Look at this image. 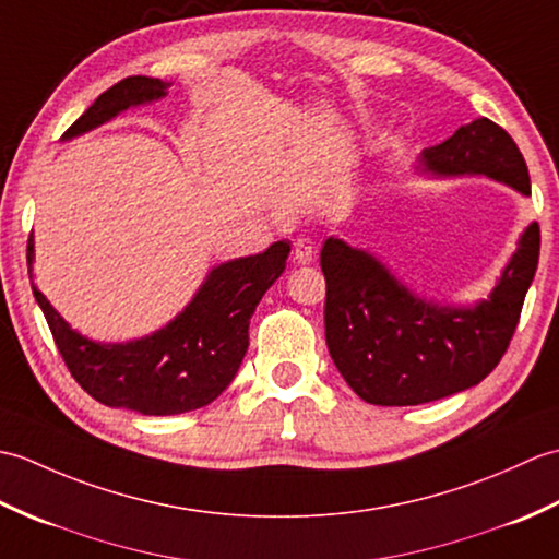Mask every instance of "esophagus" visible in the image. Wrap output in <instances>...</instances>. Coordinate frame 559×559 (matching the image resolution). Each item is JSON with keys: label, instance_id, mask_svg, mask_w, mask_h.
Returning a JSON list of instances; mask_svg holds the SVG:
<instances>
[{"label": "esophagus", "instance_id": "1", "mask_svg": "<svg viewBox=\"0 0 559 559\" xmlns=\"http://www.w3.org/2000/svg\"><path fill=\"white\" fill-rule=\"evenodd\" d=\"M314 259V245L312 240H307V237H298V240L293 242V261L295 264H312Z\"/></svg>", "mask_w": 559, "mask_h": 559}]
</instances>
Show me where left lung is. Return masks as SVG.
I'll use <instances>...</instances> for the list:
<instances>
[{
	"mask_svg": "<svg viewBox=\"0 0 559 559\" xmlns=\"http://www.w3.org/2000/svg\"><path fill=\"white\" fill-rule=\"evenodd\" d=\"M435 175H485L531 194L526 160L488 117L420 153ZM540 228L531 223L490 300L439 307L413 295L377 257L329 237L326 346L348 386L374 406H418L480 384L509 348L538 269Z\"/></svg>",
	"mask_w": 559,
	"mask_h": 559,
	"instance_id": "left-lung-1",
	"label": "left lung"
}]
</instances>
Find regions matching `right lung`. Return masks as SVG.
<instances>
[{
  "label": "right lung",
  "instance_id": "right-lung-1",
  "mask_svg": "<svg viewBox=\"0 0 559 559\" xmlns=\"http://www.w3.org/2000/svg\"><path fill=\"white\" fill-rule=\"evenodd\" d=\"M168 83L151 76H127L96 98L71 124L64 139L112 120L132 105L165 96ZM290 252V242H273L266 252L225 261L168 326L129 343H96L76 334L45 295H33L52 331L57 350L71 377L88 396L112 408L144 415H175L206 406L223 394L240 370L249 346V319ZM28 271L33 235L28 237Z\"/></svg>",
  "mask_w": 559,
  "mask_h": 559
}]
</instances>
